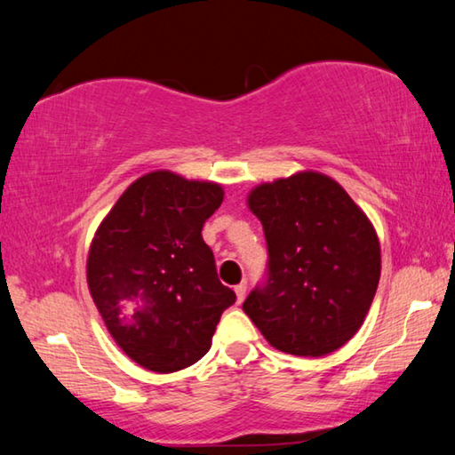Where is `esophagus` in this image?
Masks as SVG:
<instances>
[{
  "label": "esophagus",
  "mask_w": 455,
  "mask_h": 455,
  "mask_svg": "<svg viewBox=\"0 0 455 455\" xmlns=\"http://www.w3.org/2000/svg\"><path fill=\"white\" fill-rule=\"evenodd\" d=\"M235 292H236V301H238V303H243V301H244V297H246V283L236 284V287H235Z\"/></svg>",
  "instance_id": "1"
}]
</instances>
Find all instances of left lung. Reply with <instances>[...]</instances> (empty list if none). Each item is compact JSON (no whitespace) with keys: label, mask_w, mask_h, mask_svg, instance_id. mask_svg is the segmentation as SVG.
Returning <instances> with one entry per match:
<instances>
[{"label":"left lung","mask_w":455,"mask_h":455,"mask_svg":"<svg viewBox=\"0 0 455 455\" xmlns=\"http://www.w3.org/2000/svg\"><path fill=\"white\" fill-rule=\"evenodd\" d=\"M267 241V273L243 311L279 351L321 357L357 333L381 275L379 241L335 180L299 172L249 195Z\"/></svg>","instance_id":"8db88e82"}]
</instances>
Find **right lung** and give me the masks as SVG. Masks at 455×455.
<instances>
[{"label": "right lung", "instance_id": "obj_1", "mask_svg": "<svg viewBox=\"0 0 455 455\" xmlns=\"http://www.w3.org/2000/svg\"><path fill=\"white\" fill-rule=\"evenodd\" d=\"M222 196L219 184L150 172L130 184L96 230L92 299L114 341L144 369L172 373L196 363L236 301L200 235Z\"/></svg>", "mask_w": 455, "mask_h": 455}]
</instances>
